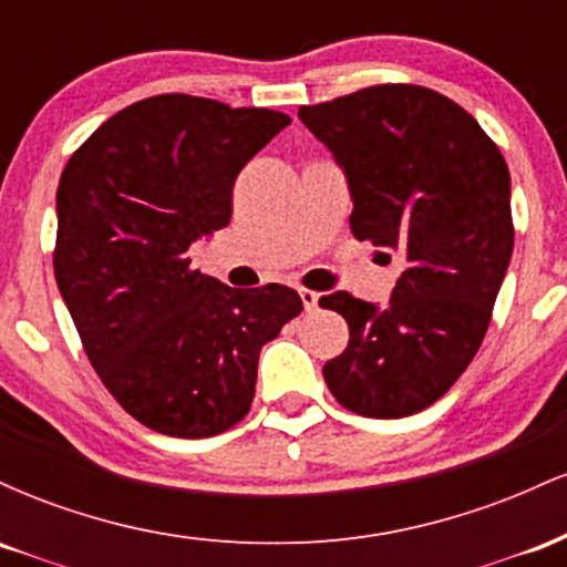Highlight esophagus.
Listing matches in <instances>:
<instances>
[{"label": "esophagus", "instance_id": "obj_1", "mask_svg": "<svg viewBox=\"0 0 567 567\" xmlns=\"http://www.w3.org/2000/svg\"><path fill=\"white\" fill-rule=\"evenodd\" d=\"M298 296H301V301H303V309H306V311H315V309H317V303H320V292H315V290H306V288H301V290H298Z\"/></svg>", "mask_w": 567, "mask_h": 567}]
</instances>
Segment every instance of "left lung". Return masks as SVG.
Returning <instances> with one entry per match:
<instances>
[{"instance_id":"8db88e82","label":"left lung","mask_w":567,"mask_h":567,"mask_svg":"<svg viewBox=\"0 0 567 567\" xmlns=\"http://www.w3.org/2000/svg\"><path fill=\"white\" fill-rule=\"evenodd\" d=\"M298 116L347 173L351 234L402 261L383 309L347 290L320 298L349 324L322 375L351 413L405 419L483 343L514 247L509 167L466 109L419 84H373Z\"/></svg>"}]
</instances>
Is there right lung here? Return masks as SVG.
Masks as SVG:
<instances>
[{
    "instance_id": "add662e5",
    "label": "right lung",
    "mask_w": 567,
    "mask_h": 567,
    "mask_svg": "<svg viewBox=\"0 0 567 567\" xmlns=\"http://www.w3.org/2000/svg\"><path fill=\"white\" fill-rule=\"evenodd\" d=\"M288 125L271 109L154 95L103 122L61 173L58 290L103 386L167 437L239 424L261 347L303 309L292 288H229L188 256L229 224L239 171Z\"/></svg>"
}]
</instances>
